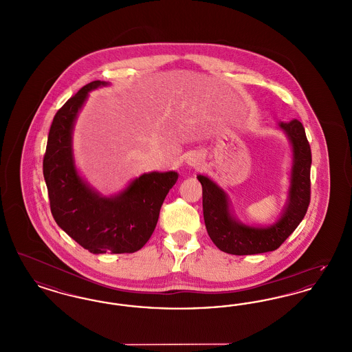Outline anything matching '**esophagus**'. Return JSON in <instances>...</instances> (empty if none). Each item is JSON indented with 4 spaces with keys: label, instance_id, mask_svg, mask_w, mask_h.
<instances>
[{
    "label": "esophagus",
    "instance_id": "esophagus-1",
    "mask_svg": "<svg viewBox=\"0 0 352 352\" xmlns=\"http://www.w3.org/2000/svg\"><path fill=\"white\" fill-rule=\"evenodd\" d=\"M186 162H187V165L191 166V168H198V166H201V158L199 155H197V154H191V155L187 157Z\"/></svg>",
    "mask_w": 352,
    "mask_h": 352
}]
</instances>
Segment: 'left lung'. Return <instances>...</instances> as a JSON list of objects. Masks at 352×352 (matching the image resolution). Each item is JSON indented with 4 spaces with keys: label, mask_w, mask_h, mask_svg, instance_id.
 <instances>
[{
    "label": "left lung",
    "mask_w": 352,
    "mask_h": 352,
    "mask_svg": "<svg viewBox=\"0 0 352 352\" xmlns=\"http://www.w3.org/2000/svg\"><path fill=\"white\" fill-rule=\"evenodd\" d=\"M293 148V168L287 204L283 217L269 227L245 226L231 215L226 192L210 178L198 175L203 190V217L208 236L220 251L230 254H256L276 251L305 218L310 203L311 151L298 120L280 122Z\"/></svg>",
    "instance_id": "left-lung-1"
}]
</instances>
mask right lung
Returning <instances> with one entry per match:
<instances>
[{
  "instance_id": "1",
  "label": "right lung",
  "mask_w": 352,
  "mask_h": 352,
  "mask_svg": "<svg viewBox=\"0 0 352 352\" xmlns=\"http://www.w3.org/2000/svg\"><path fill=\"white\" fill-rule=\"evenodd\" d=\"M107 85H84L56 112L51 124L43 177L56 224L91 253H133L141 250L157 226L161 206L175 184V171H153L135 178L118 195L105 198L84 182L72 155V129L88 92Z\"/></svg>"
}]
</instances>
